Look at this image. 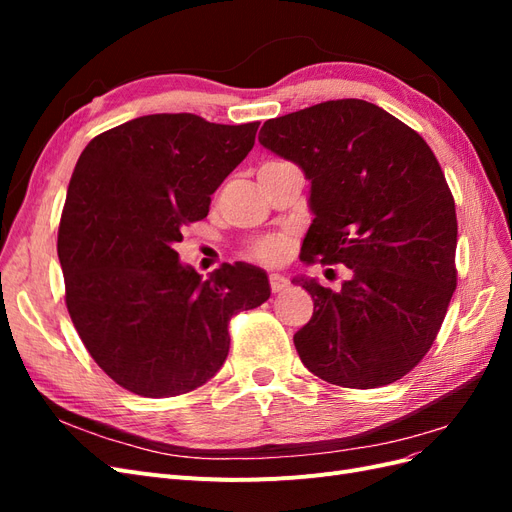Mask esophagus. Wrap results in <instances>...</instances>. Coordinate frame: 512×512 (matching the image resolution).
<instances>
[{
    "label": "esophagus",
    "mask_w": 512,
    "mask_h": 512,
    "mask_svg": "<svg viewBox=\"0 0 512 512\" xmlns=\"http://www.w3.org/2000/svg\"><path fill=\"white\" fill-rule=\"evenodd\" d=\"M269 284H271L273 292H282L288 286V280H286L284 275H280V273H271L269 275Z\"/></svg>",
    "instance_id": "esophagus-1"
}]
</instances>
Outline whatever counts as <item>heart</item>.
<instances>
[{
    "label": "heart",
    "mask_w": 512,
    "mask_h": 512,
    "mask_svg": "<svg viewBox=\"0 0 512 512\" xmlns=\"http://www.w3.org/2000/svg\"><path fill=\"white\" fill-rule=\"evenodd\" d=\"M250 254L260 262H267V265H277V262H282L288 254V237L271 235V237L260 239L252 243Z\"/></svg>",
    "instance_id": "1"
}]
</instances>
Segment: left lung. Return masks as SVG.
Wrapping results in <instances>:
<instances>
[{
    "label": "left lung",
    "mask_w": 512,
    "mask_h": 512,
    "mask_svg": "<svg viewBox=\"0 0 512 512\" xmlns=\"http://www.w3.org/2000/svg\"><path fill=\"white\" fill-rule=\"evenodd\" d=\"M258 141L312 183L305 265L352 271L337 292L294 277L314 316L294 333L303 365L346 389L404 378L436 339L457 286L455 200L421 134L365 100L269 119Z\"/></svg>",
    "instance_id": "obj_1"
}]
</instances>
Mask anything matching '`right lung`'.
I'll use <instances>...</instances> for the list:
<instances>
[{"label": "right lung", "mask_w": 512, "mask_h": 512, "mask_svg": "<svg viewBox=\"0 0 512 512\" xmlns=\"http://www.w3.org/2000/svg\"><path fill=\"white\" fill-rule=\"evenodd\" d=\"M258 126L145 115L96 136L74 166L57 235L66 305L91 359L134 395L203 386L228 356L230 318L271 297L254 265H222L203 280L175 252Z\"/></svg>", "instance_id": "right-lung-1"}]
</instances>
